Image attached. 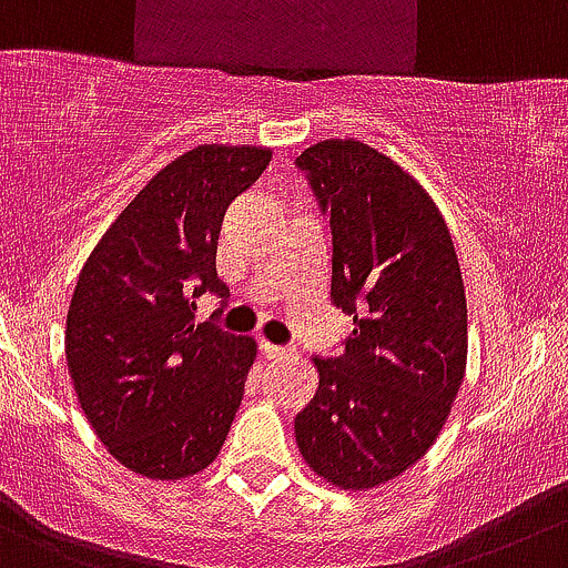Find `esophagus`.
<instances>
[{
    "mask_svg": "<svg viewBox=\"0 0 568 568\" xmlns=\"http://www.w3.org/2000/svg\"><path fill=\"white\" fill-rule=\"evenodd\" d=\"M262 351L267 359H290L295 354L290 345H273V343H262Z\"/></svg>",
    "mask_w": 568,
    "mask_h": 568,
    "instance_id": "1",
    "label": "esophagus"
}]
</instances>
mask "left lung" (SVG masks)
Listing matches in <instances>:
<instances>
[{"instance_id":"obj_1","label":"left lung","mask_w":568,"mask_h":568,"mask_svg":"<svg viewBox=\"0 0 568 568\" xmlns=\"http://www.w3.org/2000/svg\"><path fill=\"white\" fill-rule=\"evenodd\" d=\"M295 164L332 229V304L354 321L339 356H312L317 393L295 440L337 488H376L426 455L463 385L455 242L426 189L368 144L326 139Z\"/></svg>"}]
</instances>
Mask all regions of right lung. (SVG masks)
I'll list each match as a JSON object with an SVG mask.
<instances>
[{
  "label": "right lung",
  "mask_w": 568,
  "mask_h": 568,
  "mask_svg": "<svg viewBox=\"0 0 568 568\" xmlns=\"http://www.w3.org/2000/svg\"><path fill=\"white\" fill-rule=\"evenodd\" d=\"M270 155L223 144L183 153L128 203L80 270L67 315L74 393L105 449L142 477L203 471L242 404L256 343L194 323V298L212 293L225 304L220 225Z\"/></svg>",
  "instance_id": "add662e5"
}]
</instances>
